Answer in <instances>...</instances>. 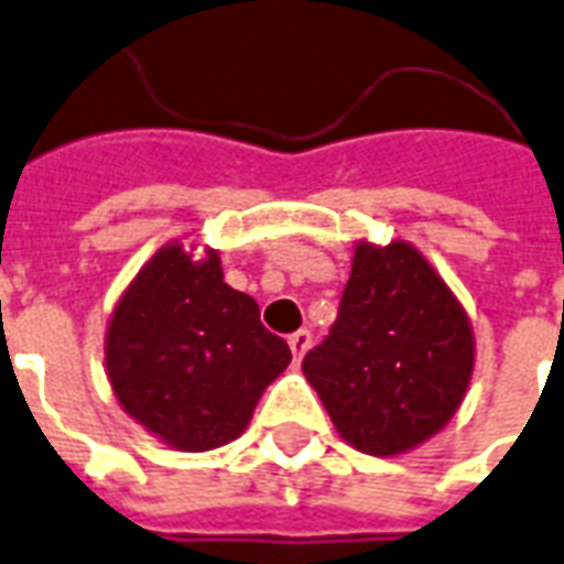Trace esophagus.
Here are the masks:
<instances>
[{"label": "esophagus", "mask_w": 564, "mask_h": 564, "mask_svg": "<svg viewBox=\"0 0 564 564\" xmlns=\"http://www.w3.org/2000/svg\"><path fill=\"white\" fill-rule=\"evenodd\" d=\"M288 347H291V356H294V361L300 365L305 352H308V347H312V332H308V329L294 332V335L288 338Z\"/></svg>", "instance_id": "obj_1"}]
</instances>
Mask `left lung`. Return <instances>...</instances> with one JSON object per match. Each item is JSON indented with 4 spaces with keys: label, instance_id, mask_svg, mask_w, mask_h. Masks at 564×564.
Instances as JSON below:
<instances>
[{
    "label": "left lung",
    "instance_id": "8db88e82",
    "mask_svg": "<svg viewBox=\"0 0 564 564\" xmlns=\"http://www.w3.org/2000/svg\"><path fill=\"white\" fill-rule=\"evenodd\" d=\"M477 361L474 326L414 243L359 241L329 338L303 373L350 447L400 456L459 412Z\"/></svg>",
    "mask_w": 564,
    "mask_h": 564
}]
</instances>
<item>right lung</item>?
Returning <instances> with one entry per match:
<instances>
[{"label": "right lung", "instance_id": "add662e5", "mask_svg": "<svg viewBox=\"0 0 564 564\" xmlns=\"http://www.w3.org/2000/svg\"><path fill=\"white\" fill-rule=\"evenodd\" d=\"M288 365L291 350L261 326L259 303L223 282L220 252L187 238L155 250L105 329L117 403L185 453L238 438Z\"/></svg>", "mask_w": 564, "mask_h": 564}]
</instances>
